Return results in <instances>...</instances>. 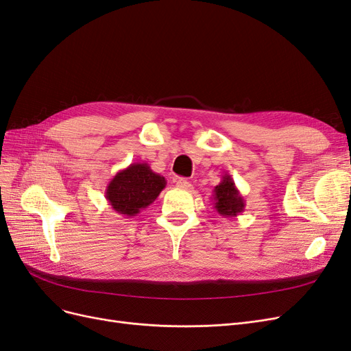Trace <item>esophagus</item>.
Returning a JSON list of instances; mask_svg holds the SVG:
<instances>
[{
  "label": "esophagus",
  "mask_w": 351,
  "mask_h": 351,
  "mask_svg": "<svg viewBox=\"0 0 351 351\" xmlns=\"http://www.w3.org/2000/svg\"><path fill=\"white\" fill-rule=\"evenodd\" d=\"M176 186L177 187H182V189H190L192 187V184H190L186 178H176Z\"/></svg>",
  "instance_id": "34e87169"
}]
</instances>
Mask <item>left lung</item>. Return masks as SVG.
<instances>
[{
    "label": "left lung",
    "instance_id": "8db88e82",
    "mask_svg": "<svg viewBox=\"0 0 351 351\" xmlns=\"http://www.w3.org/2000/svg\"><path fill=\"white\" fill-rule=\"evenodd\" d=\"M214 208L218 214L224 218H234L244 210V199L240 195L239 189L234 184V180L230 174H224L221 183L215 186L214 195Z\"/></svg>",
    "mask_w": 351,
    "mask_h": 351
}]
</instances>
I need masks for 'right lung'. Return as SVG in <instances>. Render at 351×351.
Listing matches in <instances>:
<instances>
[{"instance_id": "obj_1", "label": "right lung", "mask_w": 351, "mask_h": 351, "mask_svg": "<svg viewBox=\"0 0 351 351\" xmlns=\"http://www.w3.org/2000/svg\"><path fill=\"white\" fill-rule=\"evenodd\" d=\"M165 184L167 180L154 173L149 164L133 162L111 178L105 199L117 214L132 218L154 204Z\"/></svg>"}]
</instances>
